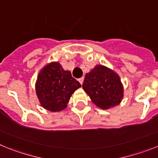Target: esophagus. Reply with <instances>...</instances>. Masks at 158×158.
Returning <instances> with one entry per match:
<instances>
[{"label": "esophagus", "mask_w": 158, "mask_h": 158, "mask_svg": "<svg viewBox=\"0 0 158 158\" xmlns=\"http://www.w3.org/2000/svg\"><path fill=\"white\" fill-rule=\"evenodd\" d=\"M78 80H79V83H80V84L82 85V84H83V80H84V78L82 77V78H80V79H78Z\"/></svg>", "instance_id": "34e87169"}]
</instances>
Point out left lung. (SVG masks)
Wrapping results in <instances>:
<instances>
[{"mask_svg":"<svg viewBox=\"0 0 158 158\" xmlns=\"http://www.w3.org/2000/svg\"><path fill=\"white\" fill-rule=\"evenodd\" d=\"M83 89L93 103L103 110L118 105L124 96L119 75L110 68L100 64L86 74Z\"/></svg>","mask_w":158,"mask_h":158,"instance_id":"8db88e82","label":"left lung"}]
</instances>
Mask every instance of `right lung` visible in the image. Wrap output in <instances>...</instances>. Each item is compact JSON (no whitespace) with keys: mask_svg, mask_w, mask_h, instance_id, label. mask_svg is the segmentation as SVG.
<instances>
[{"mask_svg":"<svg viewBox=\"0 0 158 158\" xmlns=\"http://www.w3.org/2000/svg\"><path fill=\"white\" fill-rule=\"evenodd\" d=\"M81 84L65 71L59 62H52L40 71L35 82V93L41 106L59 112L68 106L70 98Z\"/></svg>","mask_w":158,"mask_h":158,"instance_id":"1","label":"right lung"}]
</instances>
